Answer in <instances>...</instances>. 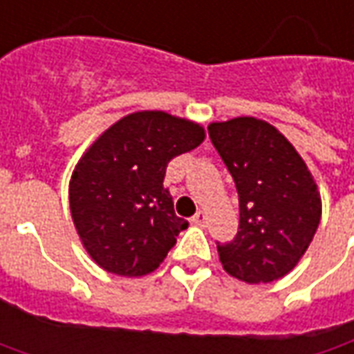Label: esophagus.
I'll list each match as a JSON object with an SVG mask.
<instances>
[{
    "mask_svg": "<svg viewBox=\"0 0 354 354\" xmlns=\"http://www.w3.org/2000/svg\"><path fill=\"white\" fill-rule=\"evenodd\" d=\"M192 221H194L196 225L205 227V225H207V215L203 214V212H198V214L192 217Z\"/></svg>",
    "mask_w": 354,
    "mask_h": 354,
    "instance_id": "obj_1",
    "label": "esophagus"
}]
</instances>
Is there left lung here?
Here are the masks:
<instances>
[{"mask_svg":"<svg viewBox=\"0 0 354 354\" xmlns=\"http://www.w3.org/2000/svg\"><path fill=\"white\" fill-rule=\"evenodd\" d=\"M209 139L239 194V231L217 252L227 274L247 284L286 276L322 219L315 180L292 142L270 123L235 117L212 123Z\"/></svg>","mask_w":354,"mask_h":354,"instance_id":"8db88e82","label":"left lung"}]
</instances>
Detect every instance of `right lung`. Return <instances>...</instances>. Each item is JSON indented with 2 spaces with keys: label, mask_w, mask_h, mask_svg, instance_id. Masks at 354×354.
I'll use <instances>...</instances> for the list:
<instances>
[{
  "label": "right lung",
  "mask_w": 354,
  "mask_h": 354,
  "mask_svg": "<svg viewBox=\"0 0 354 354\" xmlns=\"http://www.w3.org/2000/svg\"><path fill=\"white\" fill-rule=\"evenodd\" d=\"M205 139L201 125L165 111L125 115L93 140L72 172L70 214L80 241L111 274L156 270L188 221L174 214L166 166Z\"/></svg>",
  "instance_id": "add662e5"
}]
</instances>
